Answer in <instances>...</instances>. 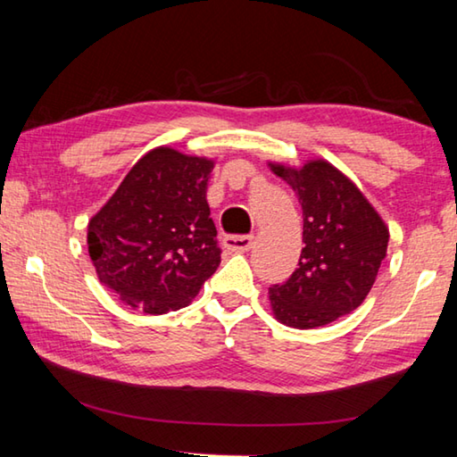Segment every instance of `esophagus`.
<instances>
[{
    "label": "esophagus",
    "mask_w": 457,
    "mask_h": 457,
    "mask_svg": "<svg viewBox=\"0 0 457 457\" xmlns=\"http://www.w3.org/2000/svg\"><path fill=\"white\" fill-rule=\"evenodd\" d=\"M223 245L229 252H247L253 245V236H226L223 237Z\"/></svg>",
    "instance_id": "34e87169"
}]
</instances>
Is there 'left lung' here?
Listing matches in <instances>:
<instances>
[{"label":"left lung","instance_id":"1","mask_svg":"<svg viewBox=\"0 0 457 457\" xmlns=\"http://www.w3.org/2000/svg\"><path fill=\"white\" fill-rule=\"evenodd\" d=\"M270 169L296 193L304 220L298 268L270 288L272 312L286 327H324L367 298L386 256L389 229L357 185L327 161Z\"/></svg>","mask_w":457,"mask_h":457}]
</instances>
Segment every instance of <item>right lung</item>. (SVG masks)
Masks as SVG:
<instances>
[{"mask_svg": "<svg viewBox=\"0 0 457 457\" xmlns=\"http://www.w3.org/2000/svg\"><path fill=\"white\" fill-rule=\"evenodd\" d=\"M212 171V159L157 146L92 215L90 260L125 304L146 314L179 311L218 270V229L205 199Z\"/></svg>", "mask_w": 457, "mask_h": 457, "instance_id": "obj_1", "label": "right lung"}]
</instances>
